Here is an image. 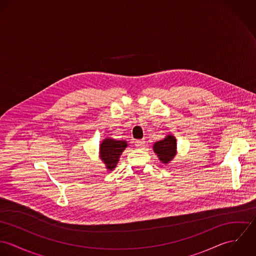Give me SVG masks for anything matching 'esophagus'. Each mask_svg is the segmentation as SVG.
I'll use <instances>...</instances> for the list:
<instances>
[{
    "instance_id": "obj_1",
    "label": "esophagus",
    "mask_w": 256,
    "mask_h": 256,
    "mask_svg": "<svg viewBox=\"0 0 256 256\" xmlns=\"http://www.w3.org/2000/svg\"><path fill=\"white\" fill-rule=\"evenodd\" d=\"M145 144H146V142L144 140H137V141H135V146H138V148H143V146H145Z\"/></svg>"
}]
</instances>
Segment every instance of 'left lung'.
<instances>
[{
  "label": "left lung",
  "mask_w": 256,
  "mask_h": 256,
  "mask_svg": "<svg viewBox=\"0 0 256 256\" xmlns=\"http://www.w3.org/2000/svg\"><path fill=\"white\" fill-rule=\"evenodd\" d=\"M152 148L162 164H168L176 154V139L172 135H168L164 139L156 142Z\"/></svg>",
  "instance_id": "8db88e82"
}]
</instances>
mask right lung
<instances>
[{
	"instance_id": "add662e5",
	"label": "right lung",
	"mask_w": 256,
	"mask_h": 256,
	"mask_svg": "<svg viewBox=\"0 0 256 256\" xmlns=\"http://www.w3.org/2000/svg\"><path fill=\"white\" fill-rule=\"evenodd\" d=\"M127 142L124 140L104 139L100 145V158L106 164V168L112 170L115 168L122 152L126 148Z\"/></svg>"
}]
</instances>
